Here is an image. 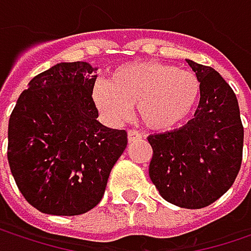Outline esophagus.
Segmentation results:
<instances>
[{"mask_svg":"<svg viewBox=\"0 0 251 251\" xmlns=\"http://www.w3.org/2000/svg\"><path fill=\"white\" fill-rule=\"evenodd\" d=\"M141 138H142V135H141L138 130H133V129H129V130H127V141H129V142H133V141L141 139Z\"/></svg>","mask_w":251,"mask_h":251,"instance_id":"esophagus-1","label":"esophagus"}]
</instances>
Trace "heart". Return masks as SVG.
<instances>
[{"label": "heart", "mask_w": 251, "mask_h": 251, "mask_svg": "<svg viewBox=\"0 0 251 251\" xmlns=\"http://www.w3.org/2000/svg\"><path fill=\"white\" fill-rule=\"evenodd\" d=\"M201 96L202 84L195 73L158 61L122 65L110 79H97L93 88V100L109 122L126 121L136 104L142 125L158 132L186 124Z\"/></svg>", "instance_id": "obj_1"}]
</instances>
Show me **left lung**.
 <instances>
[{"instance_id": "1", "label": "left lung", "mask_w": 251, "mask_h": 251, "mask_svg": "<svg viewBox=\"0 0 251 251\" xmlns=\"http://www.w3.org/2000/svg\"><path fill=\"white\" fill-rule=\"evenodd\" d=\"M202 84L195 118L148 136L150 178L170 203L201 209L220 199L241 167L244 129L232 88L214 68L186 59Z\"/></svg>"}]
</instances>
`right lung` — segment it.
<instances>
[{
    "label": "right lung",
    "mask_w": 251,
    "mask_h": 251,
    "mask_svg": "<svg viewBox=\"0 0 251 251\" xmlns=\"http://www.w3.org/2000/svg\"><path fill=\"white\" fill-rule=\"evenodd\" d=\"M96 71L79 61L53 65L28 82L10 116L11 173L25 201L43 214L93 209L127 145L125 130L97 121Z\"/></svg>",
    "instance_id": "1"
}]
</instances>
